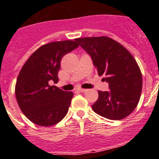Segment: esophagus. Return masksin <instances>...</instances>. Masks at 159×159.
Returning <instances> with one entry per match:
<instances>
[{
	"label": "esophagus",
	"instance_id": "obj_1",
	"mask_svg": "<svg viewBox=\"0 0 159 159\" xmlns=\"http://www.w3.org/2000/svg\"><path fill=\"white\" fill-rule=\"evenodd\" d=\"M79 92H81V93H85V92L87 91V89H78Z\"/></svg>",
	"mask_w": 159,
	"mask_h": 159
}]
</instances>
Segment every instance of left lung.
<instances>
[{
  "label": "left lung",
  "mask_w": 159,
  "mask_h": 159,
  "mask_svg": "<svg viewBox=\"0 0 159 159\" xmlns=\"http://www.w3.org/2000/svg\"><path fill=\"white\" fill-rule=\"evenodd\" d=\"M91 57L98 75H104L110 91H98L92 106L95 113L111 120H120L138 104L142 90V75L132 55L122 44L107 36L75 39Z\"/></svg>",
  "instance_id": "left-lung-1"
}]
</instances>
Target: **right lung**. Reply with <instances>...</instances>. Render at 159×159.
I'll use <instances>...</instances> for the list:
<instances>
[{
    "label": "right lung",
    "mask_w": 159,
    "mask_h": 159,
    "mask_svg": "<svg viewBox=\"0 0 159 159\" xmlns=\"http://www.w3.org/2000/svg\"><path fill=\"white\" fill-rule=\"evenodd\" d=\"M79 47L73 40L51 42L35 50L21 69L15 86L18 104L32 123L48 127L65 117L73 98L72 92L51 86L58 81L60 61Z\"/></svg>",
    "instance_id": "add662e5"
}]
</instances>
